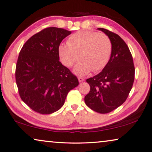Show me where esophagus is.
Returning a JSON list of instances; mask_svg holds the SVG:
<instances>
[{
  "label": "esophagus",
  "instance_id": "34e87169",
  "mask_svg": "<svg viewBox=\"0 0 152 152\" xmlns=\"http://www.w3.org/2000/svg\"><path fill=\"white\" fill-rule=\"evenodd\" d=\"M78 80L79 82H82V81L85 80V79H84L83 77H78Z\"/></svg>",
  "mask_w": 152,
  "mask_h": 152
}]
</instances>
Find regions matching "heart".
Listing matches in <instances>:
<instances>
[{"instance_id": "heart-1", "label": "heart", "mask_w": 152, "mask_h": 152, "mask_svg": "<svg viewBox=\"0 0 152 152\" xmlns=\"http://www.w3.org/2000/svg\"><path fill=\"white\" fill-rule=\"evenodd\" d=\"M112 43L105 34L81 30L72 34L67 43H60L58 48L60 59L64 66L71 67L81 60L73 70L79 76L92 71H99L105 67L112 53Z\"/></svg>"}]
</instances>
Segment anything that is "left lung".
Listing matches in <instances>:
<instances>
[{"label": "left lung", "instance_id": "8db88e82", "mask_svg": "<svg viewBox=\"0 0 152 152\" xmlns=\"http://www.w3.org/2000/svg\"><path fill=\"white\" fill-rule=\"evenodd\" d=\"M107 34L112 43L109 62L96 75L87 79L90 90L84 100L88 107L97 113H107L126 101L134 79V66L126 43L114 32L98 28Z\"/></svg>", "mask_w": 152, "mask_h": 152}]
</instances>
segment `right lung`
<instances>
[{"label": "right lung", "instance_id": "add662e5", "mask_svg": "<svg viewBox=\"0 0 152 152\" xmlns=\"http://www.w3.org/2000/svg\"><path fill=\"white\" fill-rule=\"evenodd\" d=\"M71 31L56 27L42 30L26 42L18 56L15 80L20 98L41 114L57 111L70 90L79 85L77 77L59 61L58 46Z\"/></svg>", "mask_w": 152, "mask_h": 152}]
</instances>
